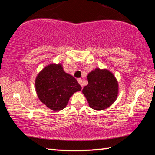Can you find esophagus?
Returning a JSON list of instances; mask_svg holds the SVG:
<instances>
[{
  "label": "esophagus",
  "instance_id": "esophagus-1",
  "mask_svg": "<svg viewBox=\"0 0 155 155\" xmlns=\"http://www.w3.org/2000/svg\"><path fill=\"white\" fill-rule=\"evenodd\" d=\"M77 81H78V83H79L80 85H81V87H83V84H82V79H81V78H78Z\"/></svg>",
  "mask_w": 155,
  "mask_h": 155
}]
</instances>
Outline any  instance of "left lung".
Returning <instances> with one entry per match:
<instances>
[{
  "label": "left lung",
  "mask_w": 155,
  "mask_h": 155,
  "mask_svg": "<svg viewBox=\"0 0 155 155\" xmlns=\"http://www.w3.org/2000/svg\"><path fill=\"white\" fill-rule=\"evenodd\" d=\"M87 80L88 85L82 91L91 109L96 111L105 109L117 99L118 83L109 70L96 68L89 73Z\"/></svg>",
  "instance_id": "8db88e82"
}]
</instances>
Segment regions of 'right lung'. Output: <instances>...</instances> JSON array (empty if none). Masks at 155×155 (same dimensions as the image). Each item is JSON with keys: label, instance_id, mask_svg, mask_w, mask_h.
<instances>
[{"label": "right lung", "instance_id": "right-lung-1", "mask_svg": "<svg viewBox=\"0 0 155 155\" xmlns=\"http://www.w3.org/2000/svg\"><path fill=\"white\" fill-rule=\"evenodd\" d=\"M35 85L40 101L54 111L64 109L73 94L81 90L77 79L65 72L61 64L44 68L37 76Z\"/></svg>", "mask_w": 155, "mask_h": 155}]
</instances>
